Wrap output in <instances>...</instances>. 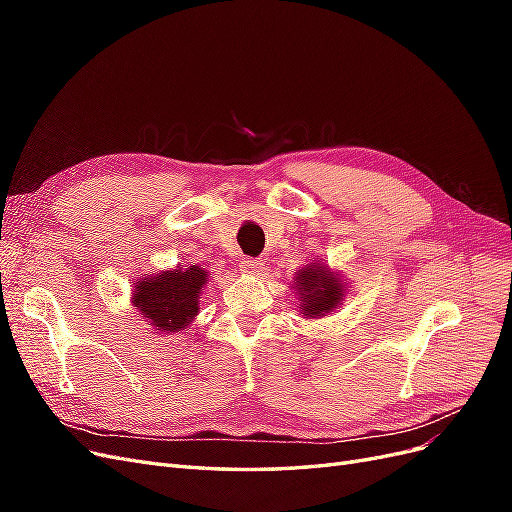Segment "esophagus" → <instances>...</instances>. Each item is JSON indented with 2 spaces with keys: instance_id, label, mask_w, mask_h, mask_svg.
Masks as SVG:
<instances>
[{
  "instance_id": "esophagus-1",
  "label": "esophagus",
  "mask_w": 512,
  "mask_h": 512,
  "mask_svg": "<svg viewBox=\"0 0 512 512\" xmlns=\"http://www.w3.org/2000/svg\"><path fill=\"white\" fill-rule=\"evenodd\" d=\"M262 265H265V262H262L260 258H243L239 262V269L247 275H258L262 269H265Z\"/></svg>"
}]
</instances>
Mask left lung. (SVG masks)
<instances>
[{
	"instance_id": "8db88e82",
	"label": "left lung",
	"mask_w": 512,
	"mask_h": 512,
	"mask_svg": "<svg viewBox=\"0 0 512 512\" xmlns=\"http://www.w3.org/2000/svg\"><path fill=\"white\" fill-rule=\"evenodd\" d=\"M294 286L299 288L301 294V312L307 318H316L329 314L331 309L342 301L344 286L339 284V277H335L327 267L309 265L297 273Z\"/></svg>"
}]
</instances>
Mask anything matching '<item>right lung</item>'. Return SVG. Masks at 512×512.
<instances>
[{"label": "right lung", "instance_id": "obj_1", "mask_svg": "<svg viewBox=\"0 0 512 512\" xmlns=\"http://www.w3.org/2000/svg\"><path fill=\"white\" fill-rule=\"evenodd\" d=\"M207 282V271L196 265L147 277L145 282H136L134 307L158 331L173 335L198 314V294Z\"/></svg>", "mask_w": 512, "mask_h": 512}]
</instances>
